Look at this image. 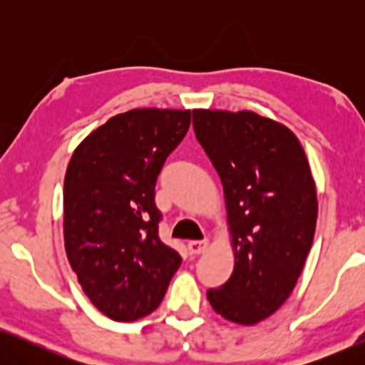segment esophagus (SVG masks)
<instances>
[{
	"label": "esophagus",
	"mask_w": 365,
	"mask_h": 365,
	"mask_svg": "<svg viewBox=\"0 0 365 365\" xmlns=\"http://www.w3.org/2000/svg\"><path fill=\"white\" fill-rule=\"evenodd\" d=\"M207 247V239H202V241H189L187 242V251L189 254H201L206 251Z\"/></svg>",
	"instance_id": "1"
}]
</instances>
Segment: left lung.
<instances>
[{"label": "left lung", "instance_id": "1", "mask_svg": "<svg viewBox=\"0 0 365 365\" xmlns=\"http://www.w3.org/2000/svg\"><path fill=\"white\" fill-rule=\"evenodd\" d=\"M192 126L221 178L234 271L207 299L227 321L252 326L291 296L311 251L317 194L291 129L252 111L194 109Z\"/></svg>", "mask_w": 365, "mask_h": 365}]
</instances>
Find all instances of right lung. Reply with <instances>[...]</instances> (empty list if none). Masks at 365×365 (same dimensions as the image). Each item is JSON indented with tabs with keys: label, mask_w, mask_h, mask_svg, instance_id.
Listing matches in <instances>:
<instances>
[{
	"label": "right lung",
	"mask_w": 365,
	"mask_h": 365,
	"mask_svg": "<svg viewBox=\"0 0 365 365\" xmlns=\"http://www.w3.org/2000/svg\"><path fill=\"white\" fill-rule=\"evenodd\" d=\"M191 111L131 109L74 149L64 176V247L104 316L138 321L161 304L181 256L159 239L156 181Z\"/></svg>",
	"instance_id": "obj_1"
}]
</instances>
